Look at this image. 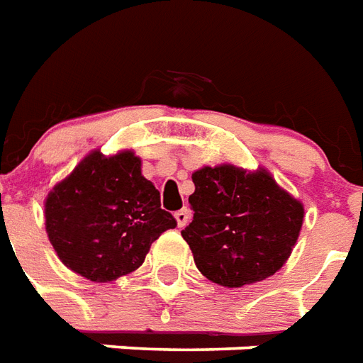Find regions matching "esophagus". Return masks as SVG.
Listing matches in <instances>:
<instances>
[{
    "label": "esophagus",
    "mask_w": 363,
    "mask_h": 363,
    "mask_svg": "<svg viewBox=\"0 0 363 363\" xmlns=\"http://www.w3.org/2000/svg\"><path fill=\"white\" fill-rule=\"evenodd\" d=\"M174 216H176V220H178L179 228H185V225L189 223V218H191V211H189V208L185 206V208H182V211L176 212Z\"/></svg>",
    "instance_id": "esophagus-1"
}]
</instances>
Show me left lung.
Instances as JSON below:
<instances>
[{"instance_id":"1","label":"left lung","mask_w":363,"mask_h":363,"mask_svg":"<svg viewBox=\"0 0 363 363\" xmlns=\"http://www.w3.org/2000/svg\"><path fill=\"white\" fill-rule=\"evenodd\" d=\"M193 184V220L182 237L201 274L223 287H243L281 268L304 216L296 199L268 172L228 164L197 170Z\"/></svg>"}]
</instances>
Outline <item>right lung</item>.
Listing matches in <instances>:
<instances>
[{
  "instance_id": "obj_1",
  "label": "right lung",
  "mask_w": 363,
  "mask_h": 363,
  "mask_svg": "<svg viewBox=\"0 0 363 363\" xmlns=\"http://www.w3.org/2000/svg\"><path fill=\"white\" fill-rule=\"evenodd\" d=\"M178 222L160 208V193L126 151L91 152L45 201V230L62 264L91 281L138 269L151 245Z\"/></svg>"
}]
</instances>
